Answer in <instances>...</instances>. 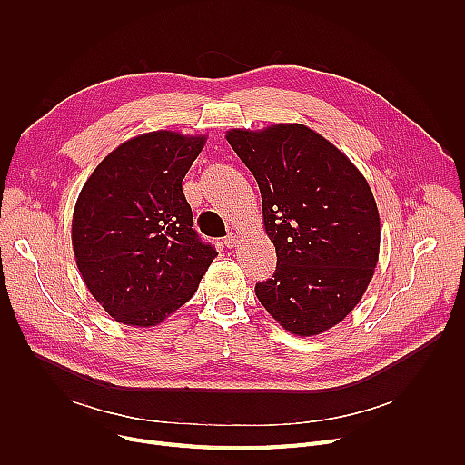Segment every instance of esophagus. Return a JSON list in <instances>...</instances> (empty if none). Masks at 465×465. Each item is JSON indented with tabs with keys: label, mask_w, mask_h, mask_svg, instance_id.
Returning a JSON list of instances; mask_svg holds the SVG:
<instances>
[{
	"label": "esophagus",
	"mask_w": 465,
	"mask_h": 465,
	"mask_svg": "<svg viewBox=\"0 0 465 465\" xmlns=\"http://www.w3.org/2000/svg\"><path fill=\"white\" fill-rule=\"evenodd\" d=\"M239 242V237H237V233H230L226 239H224V245L228 247V249H233L235 245Z\"/></svg>",
	"instance_id": "1"
}]
</instances>
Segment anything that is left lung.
<instances>
[{
	"mask_svg": "<svg viewBox=\"0 0 465 465\" xmlns=\"http://www.w3.org/2000/svg\"><path fill=\"white\" fill-rule=\"evenodd\" d=\"M258 183L267 237L277 252L256 296L290 333L339 324L368 290L381 249V218L360 169L303 124L226 132Z\"/></svg>",
	"mask_w": 465,
	"mask_h": 465,
	"instance_id": "8db88e82",
	"label": "left lung"
}]
</instances>
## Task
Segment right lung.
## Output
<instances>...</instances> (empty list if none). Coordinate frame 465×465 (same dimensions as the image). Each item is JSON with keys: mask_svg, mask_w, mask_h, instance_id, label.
Masks as SVG:
<instances>
[{"mask_svg": "<svg viewBox=\"0 0 465 465\" xmlns=\"http://www.w3.org/2000/svg\"><path fill=\"white\" fill-rule=\"evenodd\" d=\"M207 135L173 130L118 144L86 179L71 220L83 281L120 324L151 328L183 307L216 251L193 232L183 179Z\"/></svg>", "mask_w": 465, "mask_h": 465, "instance_id": "obj_1", "label": "right lung"}]
</instances>
